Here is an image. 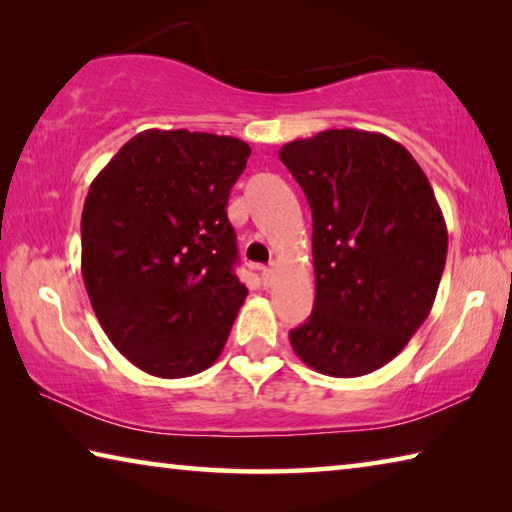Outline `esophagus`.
<instances>
[{"mask_svg": "<svg viewBox=\"0 0 512 512\" xmlns=\"http://www.w3.org/2000/svg\"><path fill=\"white\" fill-rule=\"evenodd\" d=\"M261 281L263 285H270L274 281V270H270V267H261Z\"/></svg>", "mask_w": 512, "mask_h": 512, "instance_id": "obj_1", "label": "esophagus"}]
</instances>
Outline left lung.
I'll use <instances>...</instances> for the list:
<instances>
[{"label": "left lung", "instance_id": "obj_1", "mask_svg": "<svg viewBox=\"0 0 512 512\" xmlns=\"http://www.w3.org/2000/svg\"><path fill=\"white\" fill-rule=\"evenodd\" d=\"M279 157L308 197L315 308L290 330L310 369L360 378L391 362L434 306L447 227L411 152L380 132L326 130Z\"/></svg>", "mask_w": 512, "mask_h": 512}]
</instances>
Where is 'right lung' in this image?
<instances>
[{"mask_svg":"<svg viewBox=\"0 0 512 512\" xmlns=\"http://www.w3.org/2000/svg\"><path fill=\"white\" fill-rule=\"evenodd\" d=\"M249 155L236 137L143 130L89 186L83 281L105 335L141 371L188 378L227 344L247 297L227 204Z\"/></svg>","mask_w":512,"mask_h":512,"instance_id":"add662e5","label":"right lung"}]
</instances>
